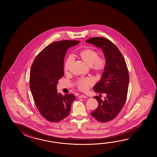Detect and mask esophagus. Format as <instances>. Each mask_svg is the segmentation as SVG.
Masks as SVG:
<instances>
[{"label":"esophagus","mask_w":157,"mask_h":157,"mask_svg":"<svg viewBox=\"0 0 157 157\" xmlns=\"http://www.w3.org/2000/svg\"><path fill=\"white\" fill-rule=\"evenodd\" d=\"M79 98H87V96L84 95H80L79 96Z\"/></svg>","instance_id":"obj_1"}]
</instances>
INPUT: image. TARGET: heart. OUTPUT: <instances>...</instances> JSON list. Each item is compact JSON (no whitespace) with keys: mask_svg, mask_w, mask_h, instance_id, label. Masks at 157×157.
Masks as SVG:
<instances>
[{"mask_svg":"<svg viewBox=\"0 0 157 157\" xmlns=\"http://www.w3.org/2000/svg\"><path fill=\"white\" fill-rule=\"evenodd\" d=\"M98 53L90 48L83 49L78 53V57L90 67L91 71L96 75H100L105 72L107 66V59L105 56H98ZM73 60L71 57H67L64 63L63 70L65 73H68L71 69ZM78 88L85 91L94 84L93 80L90 78H81L76 82Z\"/></svg>","mask_w":157,"mask_h":157,"instance_id":"obj_1","label":"heart"}]
</instances>
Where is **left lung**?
Wrapping results in <instances>:
<instances>
[{"label":"left lung","mask_w":157,"mask_h":157,"mask_svg":"<svg viewBox=\"0 0 157 157\" xmlns=\"http://www.w3.org/2000/svg\"><path fill=\"white\" fill-rule=\"evenodd\" d=\"M86 42L100 47L107 59V66L102 78L94 87L95 92L105 94L104 101L94 96L98 105L91 114L102 123L113 120L118 115L126 102L128 91L129 75L126 62L120 50L109 39L93 37Z\"/></svg>","instance_id":"1"}]
</instances>
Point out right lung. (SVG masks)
<instances>
[{"label":"right lung","instance_id":"1","mask_svg":"<svg viewBox=\"0 0 157 157\" xmlns=\"http://www.w3.org/2000/svg\"><path fill=\"white\" fill-rule=\"evenodd\" d=\"M78 40L55 41L36 56L32 64L29 86L36 108L41 116L50 122H59L70 114L75 100L72 94L58 93L56 85L64 75L65 54Z\"/></svg>","mask_w":157,"mask_h":157}]
</instances>
